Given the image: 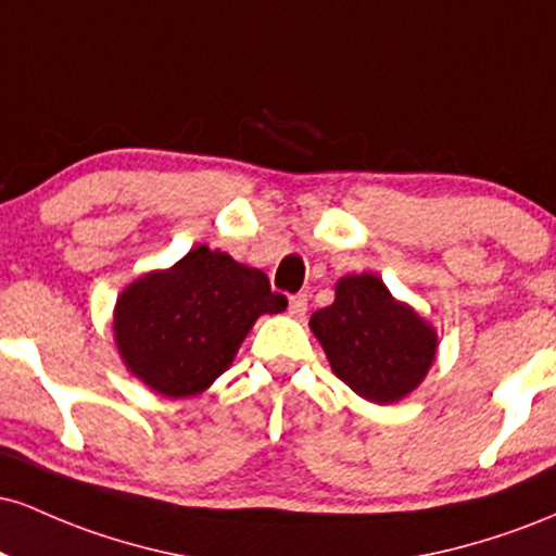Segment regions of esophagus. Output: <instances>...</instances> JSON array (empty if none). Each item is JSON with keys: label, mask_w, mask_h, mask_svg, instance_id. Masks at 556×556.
I'll list each match as a JSON object with an SVG mask.
<instances>
[{"label": "esophagus", "mask_w": 556, "mask_h": 556, "mask_svg": "<svg viewBox=\"0 0 556 556\" xmlns=\"http://www.w3.org/2000/svg\"><path fill=\"white\" fill-rule=\"evenodd\" d=\"M290 316H295V318H303L305 316V311H308V295H292L290 298Z\"/></svg>", "instance_id": "esophagus-1"}]
</instances>
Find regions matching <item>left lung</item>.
I'll list each match as a JSON object with an SVG mask.
<instances>
[{
    "label": "left lung",
    "mask_w": 556,
    "mask_h": 556,
    "mask_svg": "<svg viewBox=\"0 0 556 556\" xmlns=\"http://www.w3.org/2000/svg\"><path fill=\"white\" fill-rule=\"evenodd\" d=\"M331 371L376 405H392L416 389L437 358V331L407 303L392 298L376 274L337 282L334 303L311 316Z\"/></svg>",
    "instance_id": "obj_1"
}]
</instances>
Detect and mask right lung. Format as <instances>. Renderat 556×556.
I'll return each mask as SVG.
<instances>
[{"label":"right lung","mask_w":556,"mask_h":556,"mask_svg":"<svg viewBox=\"0 0 556 556\" xmlns=\"http://www.w3.org/2000/svg\"><path fill=\"white\" fill-rule=\"evenodd\" d=\"M285 308L264 271L198 245L169 269L125 287L114 305V342L146 387L193 397L232 366L258 316Z\"/></svg>","instance_id":"1"}]
</instances>
